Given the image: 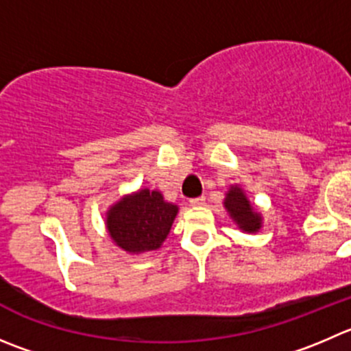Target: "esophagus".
Masks as SVG:
<instances>
[{
	"label": "esophagus",
	"instance_id": "1",
	"mask_svg": "<svg viewBox=\"0 0 351 351\" xmlns=\"http://www.w3.org/2000/svg\"><path fill=\"white\" fill-rule=\"evenodd\" d=\"M189 203H191L193 206H199L205 203V196H198V198H191L189 199Z\"/></svg>",
	"mask_w": 351,
	"mask_h": 351
}]
</instances>
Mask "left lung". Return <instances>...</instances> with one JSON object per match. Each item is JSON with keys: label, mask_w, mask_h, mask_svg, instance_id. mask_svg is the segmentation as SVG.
<instances>
[{"label": "left lung", "mask_w": 351, "mask_h": 351, "mask_svg": "<svg viewBox=\"0 0 351 351\" xmlns=\"http://www.w3.org/2000/svg\"><path fill=\"white\" fill-rule=\"evenodd\" d=\"M223 203H226L228 212L231 213V217L236 220V223H238L243 231H258L260 222H262L260 213H256L255 210H253V206L250 205V202L246 199L243 189H239L238 186H236V188L232 186V188L229 189L228 196H226V202Z\"/></svg>", "instance_id": "obj_1"}]
</instances>
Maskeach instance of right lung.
I'll return each mask as SVG.
<instances>
[{
    "label": "right lung",
    "instance_id": "right-lung-1",
    "mask_svg": "<svg viewBox=\"0 0 351 351\" xmlns=\"http://www.w3.org/2000/svg\"><path fill=\"white\" fill-rule=\"evenodd\" d=\"M178 206L163 202L158 191L141 189L110 208L106 228L113 241L129 253L156 250L169 234Z\"/></svg>",
    "mask_w": 351,
    "mask_h": 351
}]
</instances>
